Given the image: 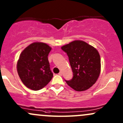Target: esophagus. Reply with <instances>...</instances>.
<instances>
[{"instance_id":"1","label":"esophagus","mask_w":123,"mask_h":123,"mask_svg":"<svg viewBox=\"0 0 123 123\" xmlns=\"http://www.w3.org/2000/svg\"><path fill=\"white\" fill-rule=\"evenodd\" d=\"M58 75H59V76H62V72H60L58 74Z\"/></svg>"}]
</instances>
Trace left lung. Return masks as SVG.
Here are the masks:
<instances>
[{
  "label": "left lung",
  "mask_w": 123,
  "mask_h": 123,
  "mask_svg": "<svg viewBox=\"0 0 123 123\" xmlns=\"http://www.w3.org/2000/svg\"><path fill=\"white\" fill-rule=\"evenodd\" d=\"M73 72V78L65 80L76 91H83L95 83L100 73V57L96 48L83 41L76 40L64 45Z\"/></svg>",
  "instance_id": "left-lung-1"
}]
</instances>
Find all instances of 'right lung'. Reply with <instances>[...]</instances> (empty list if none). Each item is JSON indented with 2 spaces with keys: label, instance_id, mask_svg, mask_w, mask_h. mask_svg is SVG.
<instances>
[{
  "label": "right lung",
  "instance_id": "right-lung-1",
  "mask_svg": "<svg viewBox=\"0 0 123 123\" xmlns=\"http://www.w3.org/2000/svg\"><path fill=\"white\" fill-rule=\"evenodd\" d=\"M51 50V47L45 43H34L21 53L17 61V72L28 88L40 90L52 79L53 74L48 59Z\"/></svg>",
  "mask_w": 123,
  "mask_h": 123
}]
</instances>
